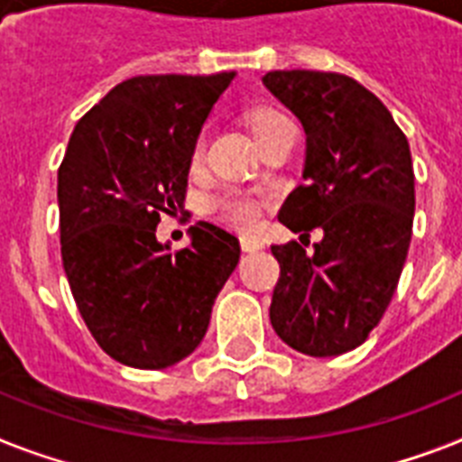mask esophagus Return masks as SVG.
Returning a JSON list of instances; mask_svg holds the SVG:
<instances>
[{
    "label": "esophagus",
    "mask_w": 462,
    "mask_h": 462,
    "mask_svg": "<svg viewBox=\"0 0 462 462\" xmlns=\"http://www.w3.org/2000/svg\"><path fill=\"white\" fill-rule=\"evenodd\" d=\"M240 247H243V253H257L264 247V243L253 236H240Z\"/></svg>",
    "instance_id": "34e87169"
}]
</instances>
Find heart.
Wrapping results in <instances>:
<instances>
[{
  "label": "heart",
  "instance_id": "heart-1",
  "mask_svg": "<svg viewBox=\"0 0 462 462\" xmlns=\"http://www.w3.org/2000/svg\"><path fill=\"white\" fill-rule=\"evenodd\" d=\"M288 117L283 113H278V110L272 108H262L254 110L253 116H250V127H253V134L257 136L259 146L264 143L269 136L281 129L283 125H288ZM205 155V139L196 141V146H193V162H200ZM209 209L217 212L219 219H224L226 224L236 228H253L254 224L259 222V203L254 198L245 196V193H236V190H228V193H222V196L212 198V203H209Z\"/></svg>",
  "mask_w": 462,
  "mask_h": 462
}]
</instances>
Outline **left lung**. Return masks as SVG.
Returning a JSON list of instances; mask_svg holds the SVG:
<instances>
[{
	"label": "left lung",
	"mask_w": 462,
	"mask_h": 462,
	"mask_svg": "<svg viewBox=\"0 0 462 462\" xmlns=\"http://www.w3.org/2000/svg\"><path fill=\"white\" fill-rule=\"evenodd\" d=\"M307 134L304 184L278 222L321 228L309 254L272 245L281 278L269 319L288 346L337 356L364 345L380 323L409 254L415 177L409 141L383 101L337 72L272 70L262 78Z\"/></svg>",
	"instance_id": "left-lung-1"
}]
</instances>
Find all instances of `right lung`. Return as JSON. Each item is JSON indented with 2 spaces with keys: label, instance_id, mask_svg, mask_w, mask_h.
I'll use <instances>...</instances> for the list:
<instances>
[{
  "label": "right lung",
  "instance_id": "right-lung-1",
  "mask_svg": "<svg viewBox=\"0 0 462 462\" xmlns=\"http://www.w3.org/2000/svg\"><path fill=\"white\" fill-rule=\"evenodd\" d=\"M236 72L139 75L75 125L59 170L60 257L94 340L132 368L158 371L193 354L240 259L238 238L209 222L189 247L155 238L184 205L190 158Z\"/></svg>",
  "mask_w": 462,
  "mask_h": 462
}]
</instances>
